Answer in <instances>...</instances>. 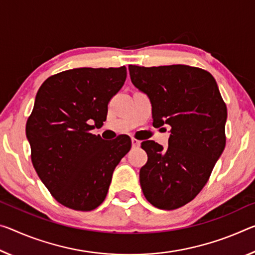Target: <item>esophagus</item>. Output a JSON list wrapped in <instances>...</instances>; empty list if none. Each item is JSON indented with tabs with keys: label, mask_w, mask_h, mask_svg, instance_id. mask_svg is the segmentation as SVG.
<instances>
[{
	"label": "esophagus",
	"mask_w": 255,
	"mask_h": 255,
	"mask_svg": "<svg viewBox=\"0 0 255 255\" xmlns=\"http://www.w3.org/2000/svg\"><path fill=\"white\" fill-rule=\"evenodd\" d=\"M131 145L132 147H138L140 145V142L138 139H135V138H131Z\"/></svg>",
	"instance_id": "1"
}]
</instances>
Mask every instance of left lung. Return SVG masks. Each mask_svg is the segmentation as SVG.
<instances>
[{"label":"left lung","mask_w":255,"mask_h":255,"mask_svg":"<svg viewBox=\"0 0 255 255\" xmlns=\"http://www.w3.org/2000/svg\"><path fill=\"white\" fill-rule=\"evenodd\" d=\"M131 83L147 95L153 126L171 127L168 147L142 143L147 162L139 170L146 200L173 210L191 202L207 184L225 149L227 108L210 72L184 64L129 66Z\"/></svg>","instance_id":"left-lung-1"}]
</instances>
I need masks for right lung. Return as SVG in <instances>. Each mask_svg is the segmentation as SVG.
Listing matches in <instances>:
<instances>
[{
	"mask_svg": "<svg viewBox=\"0 0 255 255\" xmlns=\"http://www.w3.org/2000/svg\"><path fill=\"white\" fill-rule=\"evenodd\" d=\"M126 67L76 68L48 78L27 120L31 162L64 207L91 211L106 199L112 173L131 147L128 136L106 143L92 130L107 120L108 104L124 86Z\"/></svg>",
	"mask_w": 255,
	"mask_h": 255,
	"instance_id": "add662e5",
	"label": "right lung"
}]
</instances>
